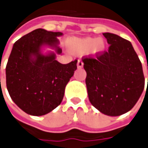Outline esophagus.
Returning <instances> with one entry per match:
<instances>
[{
  "label": "esophagus",
  "mask_w": 148,
  "mask_h": 148,
  "mask_svg": "<svg viewBox=\"0 0 148 148\" xmlns=\"http://www.w3.org/2000/svg\"><path fill=\"white\" fill-rule=\"evenodd\" d=\"M83 65H84V64H83V62H82V61L78 60V62H77V68H83Z\"/></svg>",
  "instance_id": "obj_1"
}]
</instances>
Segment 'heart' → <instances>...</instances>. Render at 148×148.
<instances>
[{"label": "heart", "mask_w": 148, "mask_h": 148, "mask_svg": "<svg viewBox=\"0 0 148 148\" xmlns=\"http://www.w3.org/2000/svg\"><path fill=\"white\" fill-rule=\"evenodd\" d=\"M67 47L69 52L76 56H81L88 53L92 56L97 57L101 55L106 50V44L102 38L92 37L72 38L67 41Z\"/></svg>", "instance_id": "b5f03b06"}]
</instances>
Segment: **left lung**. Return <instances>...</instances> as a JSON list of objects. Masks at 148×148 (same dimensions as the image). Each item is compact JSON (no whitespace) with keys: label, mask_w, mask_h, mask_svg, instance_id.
<instances>
[{"label":"left lung","mask_w":148,"mask_h":148,"mask_svg":"<svg viewBox=\"0 0 148 148\" xmlns=\"http://www.w3.org/2000/svg\"><path fill=\"white\" fill-rule=\"evenodd\" d=\"M103 35L110 44L108 51L83 60L88 96L101 113L119 116L134 106L143 91L142 64L130 42L114 34Z\"/></svg>","instance_id":"1"}]
</instances>
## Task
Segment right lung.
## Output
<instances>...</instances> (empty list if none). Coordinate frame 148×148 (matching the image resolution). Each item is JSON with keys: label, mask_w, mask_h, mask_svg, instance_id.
Masks as SVG:
<instances>
[{"label": "right lung", "mask_w": 148, "mask_h": 148, "mask_svg": "<svg viewBox=\"0 0 148 148\" xmlns=\"http://www.w3.org/2000/svg\"><path fill=\"white\" fill-rule=\"evenodd\" d=\"M61 32L37 29L15 42L6 65V86L11 99L21 110L42 116L56 109L65 87L76 70L77 60L62 64L56 60L62 49ZM51 50L45 53V49Z\"/></svg>", "instance_id": "add662e5"}]
</instances>
